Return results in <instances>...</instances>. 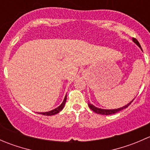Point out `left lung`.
<instances>
[{
	"label": "left lung",
	"instance_id": "left-lung-1",
	"mask_svg": "<svg viewBox=\"0 0 150 150\" xmlns=\"http://www.w3.org/2000/svg\"><path fill=\"white\" fill-rule=\"evenodd\" d=\"M132 40H133V42H134V43H135V44H137V46H138L141 48V49H142V47H141L139 43V41L137 40V39H136V38H132ZM134 99H133L132 101H131V102H130L128 104H127L126 105L123 106V107H120V108H117V109H112V110H107V109L99 108V107H96V106H94V105H93V104H92L90 102H88V107H89V108L91 109V110H93V111L94 112L97 113V114L104 115H110L115 114V113H117V112H118L121 111V110H124V109L127 108V107H128V106H129L130 104H131V102H132L133 101H134Z\"/></svg>",
	"mask_w": 150,
	"mask_h": 150
}]
</instances>
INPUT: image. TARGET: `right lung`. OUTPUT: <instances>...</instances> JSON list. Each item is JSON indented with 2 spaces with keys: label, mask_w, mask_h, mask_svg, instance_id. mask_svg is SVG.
<instances>
[{
  "label": "right lung",
  "mask_w": 150,
  "mask_h": 150,
  "mask_svg": "<svg viewBox=\"0 0 150 150\" xmlns=\"http://www.w3.org/2000/svg\"><path fill=\"white\" fill-rule=\"evenodd\" d=\"M66 100H67V94H66V96H64V100H63L62 103L60 104L58 107H57V108L51 110V111L45 112H37V113H38V114H40V115H47V116L54 115L57 114V113H59L60 111H62V109L64 108V105H65Z\"/></svg>",
  "instance_id": "right-lung-1"
}]
</instances>
